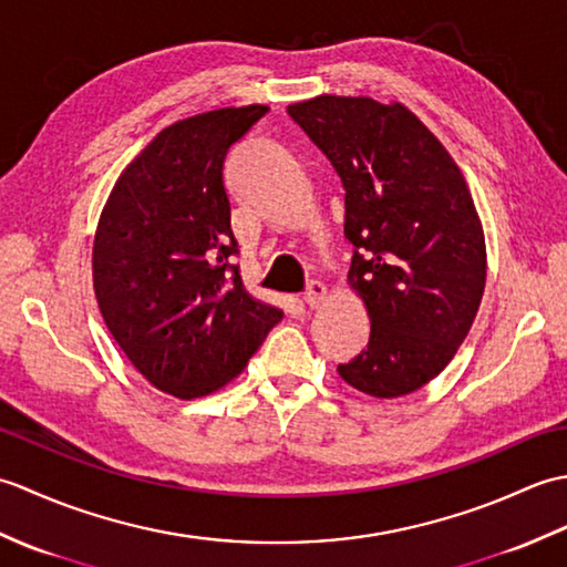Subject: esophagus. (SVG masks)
Here are the masks:
<instances>
[{
	"label": "esophagus",
	"instance_id": "34e87169",
	"mask_svg": "<svg viewBox=\"0 0 567 567\" xmlns=\"http://www.w3.org/2000/svg\"><path fill=\"white\" fill-rule=\"evenodd\" d=\"M302 299H305V305L309 309H315V307H319L323 302V299H327V287H323L319 280H309Z\"/></svg>",
	"mask_w": 567,
	"mask_h": 567
}]
</instances>
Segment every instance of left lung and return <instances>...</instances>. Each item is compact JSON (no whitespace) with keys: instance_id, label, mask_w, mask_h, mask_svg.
Segmentation results:
<instances>
[{"instance_id":"8db88e82","label":"left lung","mask_w":567,"mask_h":567,"mask_svg":"<svg viewBox=\"0 0 567 567\" xmlns=\"http://www.w3.org/2000/svg\"><path fill=\"white\" fill-rule=\"evenodd\" d=\"M287 114L346 189L348 280L368 307L370 341L339 375L372 396L414 392L451 363L485 292V238L465 177L402 104L323 94Z\"/></svg>"}]
</instances>
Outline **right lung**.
<instances>
[{"label":"right lung","mask_w":567,"mask_h":567,"mask_svg":"<svg viewBox=\"0 0 567 567\" xmlns=\"http://www.w3.org/2000/svg\"><path fill=\"white\" fill-rule=\"evenodd\" d=\"M268 106L163 128L118 177L94 236L106 329L155 388L192 400L234 380L282 311L240 282L224 158Z\"/></svg>","instance_id":"obj_1"}]
</instances>
